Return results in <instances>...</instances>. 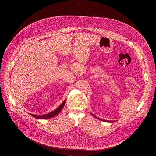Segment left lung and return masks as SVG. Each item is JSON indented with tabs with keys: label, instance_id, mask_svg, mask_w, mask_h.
<instances>
[{
	"label": "left lung",
	"instance_id": "8db88e82",
	"mask_svg": "<svg viewBox=\"0 0 156 156\" xmlns=\"http://www.w3.org/2000/svg\"><path fill=\"white\" fill-rule=\"evenodd\" d=\"M91 115L93 116H94L95 118H97L98 119H99V120H102V121H104V122H114L115 121H109V120H104V119H100V118H98V117H97L96 116H95L94 115H93L92 113H91Z\"/></svg>",
	"mask_w": 156,
	"mask_h": 156
}]
</instances>
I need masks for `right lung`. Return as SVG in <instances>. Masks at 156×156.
Segmentation results:
<instances>
[{
	"label": "right lung",
	"instance_id": "add662e5",
	"mask_svg": "<svg viewBox=\"0 0 156 156\" xmlns=\"http://www.w3.org/2000/svg\"><path fill=\"white\" fill-rule=\"evenodd\" d=\"M66 99L64 101V102L62 104L60 105L58 108H57L56 109H55L54 111L45 114L43 115H34V114H31V113H29L31 116H32L33 117L35 118L36 119H48V118H51L52 117H54L55 116H57L60 112L61 111V110L62 109V108H64V106L66 104Z\"/></svg>",
	"mask_w": 156,
	"mask_h": 156
}]
</instances>
